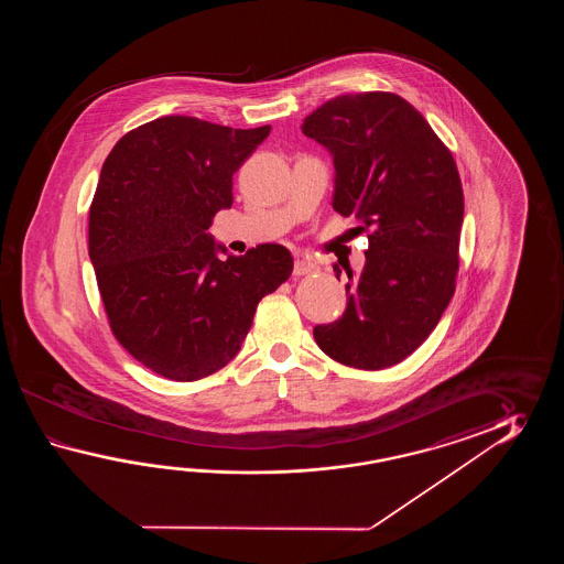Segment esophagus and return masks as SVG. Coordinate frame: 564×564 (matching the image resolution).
I'll use <instances>...</instances> for the list:
<instances>
[{"instance_id":"obj_1","label":"esophagus","mask_w":564,"mask_h":564,"mask_svg":"<svg viewBox=\"0 0 564 564\" xmlns=\"http://www.w3.org/2000/svg\"><path fill=\"white\" fill-rule=\"evenodd\" d=\"M318 268L311 260H296L294 262V276H311Z\"/></svg>"}]
</instances>
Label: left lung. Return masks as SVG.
Masks as SVG:
<instances>
[{"instance_id": "1", "label": "left lung", "mask_w": 564, "mask_h": 564, "mask_svg": "<svg viewBox=\"0 0 564 564\" xmlns=\"http://www.w3.org/2000/svg\"><path fill=\"white\" fill-rule=\"evenodd\" d=\"M335 161L333 207L369 238L348 270L340 321L314 340L330 359L381 371L432 335L456 292L464 189L456 161L417 108L393 93L336 96L302 122ZM336 278L340 268L335 264Z\"/></svg>"}]
</instances>
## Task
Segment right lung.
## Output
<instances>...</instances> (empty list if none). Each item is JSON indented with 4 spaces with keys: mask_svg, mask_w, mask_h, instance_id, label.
I'll return each mask as SVG.
<instances>
[{
    "mask_svg": "<svg viewBox=\"0 0 564 564\" xmlns=\"http://www.w3.org/2000/svg\"><path fill=\"white\" fill-rule=\"evenodd\" d=\"M270 129L161 117L127 132L102 165L88 216L98 292L115 338L165 379L189 383L226 367L260 300L292 274L284 246L221 262L226 248L207 231Z\"/></svg>",
    "mask_w": 564,
    "mask_h": 564,
    "instance_id": "right-lung-1",
    "label": "right lung"
}]
</instances>
